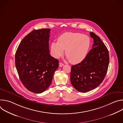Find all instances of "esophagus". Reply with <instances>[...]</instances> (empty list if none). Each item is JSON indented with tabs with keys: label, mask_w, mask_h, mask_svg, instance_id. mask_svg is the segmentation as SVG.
<instances>
[{
	"label": "esophagus",
	"mask_w": 123,
	"mask_h": 123,
	"mask_svg": "<svg viewBox=\"0 0 123 123\" xmlns=\"http://www.w3.org/2000/svg\"><path fill=\"white\" fill-rule=\"evenodd\" d=\"M64 65V64L63 63H62V62H59V67H61L63 66Z\"/></svg>",
	"instance_id": "1"
}]
</instances>
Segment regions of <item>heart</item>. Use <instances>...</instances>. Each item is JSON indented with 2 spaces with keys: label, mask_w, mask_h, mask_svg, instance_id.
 <instances>
[{
  "label": "heart",
  "mask_w": 123,
  "mask_h": 123,
  "mask_svg": "<svg viewBox=\"0 0 123 123\" xmlns=\"http://www.w3.org/2000/svg\"><path fill=\"white\" fill-rule=\"evenodd\" d=\"M91 45L90 38L86 35L78 32H65L58 37L57 42L51 44V53L58 58L64 53L69 62L77 64L83 61L86 56Z\"/></svg>",
  "instance_id": "b5f03b06"
}]
</instances>
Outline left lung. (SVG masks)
<instances>
[{
    "mask_svg": "<svg viewBox=\"0 0 123 123\" xmlns=\"http://www.w3.org/2000/svg\"><path fill=\"white\" fill-rule=\"evenodd\" d=\"M93 39L92 49L84 59L72 66L71 82L78 91L86 92L92 90L103 82L109 64V51L100 37L94 33H90Z\"/></svg>",
    "mask_w": 123,
    "mask_h": 123,
    "instance_id": "obj_1",
    "label": "left lung"
}]
</instances>
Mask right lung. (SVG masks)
Masks as SVG:
<instances>
[{"instance_id":"right-lung-1","label":"right lung","mask_w":123,"mask_h":123,"mask_svg":"<svg viewBox=\"0 0 123 123\" xmlns=\"http://www.w3.org/2000/svg\"><path fill=\"white\" fill-rule=\"evenodd\" d=\"M49 29L31 31L22 39L15 56V67L21 82L30 92L40 93L51 84L59 61L50 56Z\"/></svg>"}]
</instances>
